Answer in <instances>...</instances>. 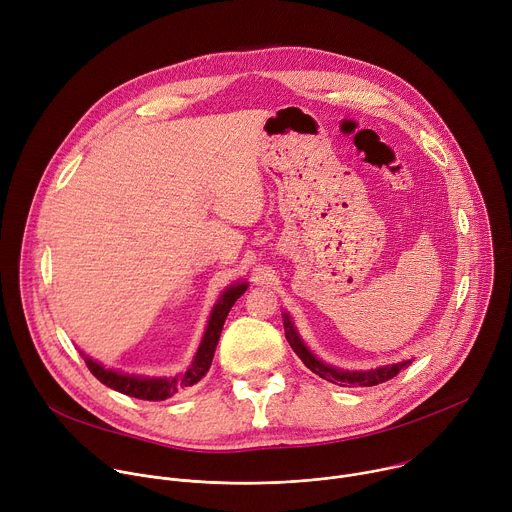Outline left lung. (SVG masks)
I'll return each instance as SVG.
<instances>
[{
  "mask_svg": "<svg viewBox=\"0 0 512 512\" xmlns=\"http://www.w3.org/2000/svg\"><path fill=\"white\" fill-rule=\"evenodd\" d=\"M283 328H285V338L289 342V346L294 348V352L302 358V362L306 367L316 373L318 377L338 385V387H375L379 383H385L393 377H397L403 369H407L411 360H403V362H395V364H385V367L379 369H371V371H344V369H336L330 367V364L322 362L320 358H316L308 346L304 344V340L300 338L294 322L289 320L287 314H283Z\"/></svg>",
  "mask_w": 512,
  "mask_h": 512,
  "instance_id": "1",
  "label": "left lung"
}]
</instances>
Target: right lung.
I'll return each mask as SVG.
<instances>
[{
    "label": "right lung",
    "mask_w": 512,
    "mask_h": 512,
    "mask_svg": "<svg viewBox=\"0 0 512 512\" xmlns=\"http://www.w3.org/2000/svg\"><path fill=\"white\" fill-rule=\"evenodd\" d=\"M247 291V283H235L231 285L225 294L221 296V300L216 302V306L212 308L206 332L202 336V342L190 362V367L174 377H137V375H125L121 371H113V369H105L103 364H99L97 360L85 356V362L89 371L109 389L119 391L123 395L135 397V399H143V401H164L170 399L172 395H176L182 389L194 387L210 369L212 364V356L218 344V338H221L223 332V324L231 312V308L235 306V302Z\"/></svg>",
    "instance_id": "obj_1"
}]
</instances>
